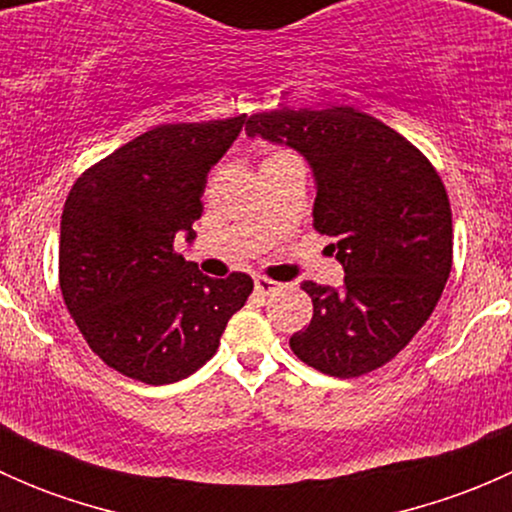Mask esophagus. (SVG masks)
I'll list each match as a JSON object with an SVG mask.
<instances>
[{"instance_id": "obj_1", "label": "esophagus", "mask_w": 512, "mask_h": 512, "mask_svg": "<svg viewBox=\"0 0 512 512\" xmlns=\"http://www.w3.org/2000/svg\"><path fill=\"white\" fill-rule=\"evenodd\" d=\"M277 289H280V282L267 280V277H262V275L255 277V292L257 294H272V292H277Z\"/></svg>"}]
</instances>
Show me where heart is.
Here are the masks:
<instances>
[{"instance_id": "heart-1", "label": "heart", "mask_w": 512, "mask_h": 512, "mask_svg": "<svg viewBox=\"0 0 512 512\" xmlns=\"http://www.w3.org/2000/svg\"><path fill=\"white\" fill-rule=\"evenodd\" d=\"M275 156H287L285 151H277V153H272V156H267V158H275Z\"/></svg>"}]
</instances>
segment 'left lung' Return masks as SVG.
Wrapping results in <instances>:
<instances>
[{"label":"left lung","instance_id":"left-lung-1","mask_svg":"<svg viewBox=\"0 0 512 512\" xmlns=\"http://www.w3.org/2000/svg\"><path fill=\"white\" fill-rule=\"evenodd\" d=\"M245 131L307 158L317 183L314 230L334 237L329 247L347 272L342 289L304 282L314 314L289 347L339 379L379 369L426 324L451 275L441 175L414 143L352 106L255 113Z\"/></svg>","mask_w":512,"mask_h":512}]
</instances>
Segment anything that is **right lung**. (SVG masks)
I'll list each match as a JSON object with an SVG mask.
<instances>
[{"label":"right lung","instance_id":"add662e5","mask_svg":"<svg viewBox=\"0 0 512 512\" xmlns=\"http://www.w3.org/2000/svg\"><path fill=\"white\" fill-rule=\"evenodd\" d=\"M245 116L165 123L98 160L61 215L59 285L69 314L103 364L143 384H173L220 347L252 277L203 275L175 252L193 240L208 173Z\"/></svg>","mask_w":512,"mask_h":512}]
</instances>
